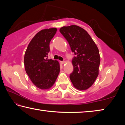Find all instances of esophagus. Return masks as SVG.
Returning a JSON list of instances; mask_svg holds the SVG:
<instances>
[{"mask_svg": "<svg viewBox=\"0 0 125 125\" xmlns=\"http://www.w3.org/2000/svg\"><path fill=\"white\" fill-rule=\"evenodd\" d=\"M64 63H65L64 61H60V63H61V64H64Z\"/></svg>", "mask_w": 125, "mask_h": 125, "instance_id": "esophagus-1", "label": "esophagus"}]
</instances>
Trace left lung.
Segmentation results:
<instances>
[{
  "label": "left lung",
  "mask_w": 125,
  "mask_h": 125,
  "mask_svg": "<svg viewBox=\"0 0 125 125\" xmlns=\"http://www.w3.org/2000/svg\"><path fill=\"white\" fill-rule=\"evenodd\" d=\"M75 56L72 60L73 71L69 78L78 90L90 88L99 74L100 57L98 48L85 30L77 25L60 29Z\"/></svg>",
  "instance_id": "8db88e82"
}]
</instances>
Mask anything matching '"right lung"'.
Here are the masks:
<instances>
[{"mask_svg":"<svg viewBox=\"0 0 125 125\" xmlns=\"http://www.w3.org/2000/svg\"><path fill=\"white\" fill-rule=\"evenodd\" d=\"M57 29L42 30L30 42L25 52L26 72L33 84L41 89H48L53 85L60 71L57 61L48 59L50 43Z\"/></svg>","mask_w":125,"mask_h":125,"instance_id":"add662e5","label":"right lung"}]
</instances>
